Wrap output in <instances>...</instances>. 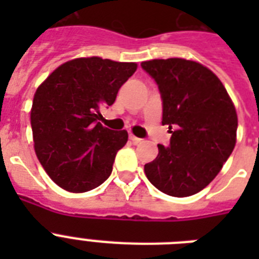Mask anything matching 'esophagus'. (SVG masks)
I'll use <instances>...</instances> for the list:
<instances>
[{
  "mask_svg": "<svg viewBox=\"0 0 259 259\" xmlns=\"http://www.w3.org/2000/svg\"><path fill=\"white\" fill-rule=\"evenodd\" d=\"M130 140H132V141H133L134 144H140V142L142 141L141 138L136 137V136H133V134H130Z\"/></svg>",
  "mask_w": 259,
  "mask_h": 259,
  "instance_id": "esophagus-1",
  "label": "esophagus"
}]
</instances>
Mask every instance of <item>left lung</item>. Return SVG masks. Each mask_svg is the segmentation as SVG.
I'll return each mask as SVG.
<instances>
[{
    "label": "left lung",
    "instance_id": "obj_1",
    "mask_svg": "<svg viewBox=\"0 0 259 259\" xmlns=\"http://www.w3.org/2000/svg\"><path fill=\"white\" fill-rule=\"evenodd\" d=\"M162 101V125L170 145L144 166L148 180L169 196L185 197L205 188L233 153L238 117L218 76L200 63L156 59L141 63Z\"/></svg>",
    "mask_w": 259,
    "mask_h": 259
}]
</instances>
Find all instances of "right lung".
Listing matches in <instances>:
<instances>
[{"mask_svg":"<svg viewBox=\"0 0 259 259\" xmlns=\"http://www.w3.org/2000/svg\"><path fill=\"white\" fill-rule=\"evenodd\" d=\"M136 70V63L74 59L36 90L30 111L34 150L59 187L87 192L109 179L127 132L103 127L98 122L99 110L113 105L118 90Z\"/></svg>","mask_w":259,"mask_h":259,"instance_id":"obj_1","label":"right lung"}]
</instances>
